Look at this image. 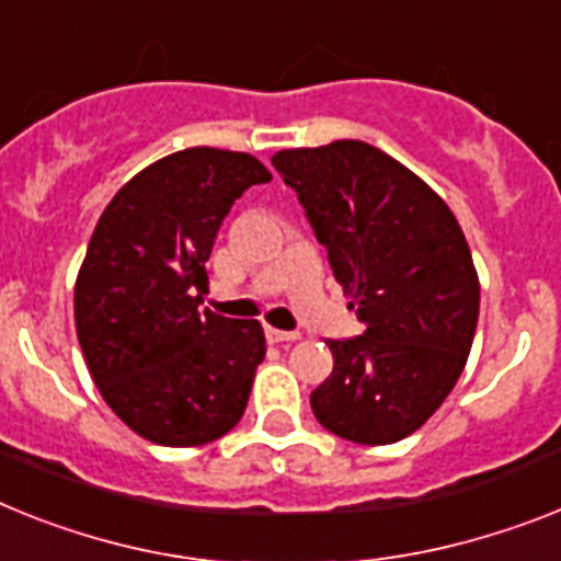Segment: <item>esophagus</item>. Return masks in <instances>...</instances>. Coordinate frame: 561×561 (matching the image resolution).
I'll use <instances>...</instances> for the list:
<instances>
[{"label": "esophagus", "instance_id": "34e87169", "mask_svg": "<svg viewBox=\"0 0 561 561\" xmlns=\"http://www.w3.org/2000/svg\"><path fill=\"white\" fill-rule=\"evenodd\" d=\"M265 336L271 339V342H296V339H302V333H296V331H279V328H271V324H267V328H265Z\"/></svg>", "mask_w": 561, "mask_h": 561}]
</instances>
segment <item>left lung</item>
Wrapping results in <instances>:
<instances>
[{"label":"left lung","instance_id":"1","mask_svg":"<svg viewBox=\"0 0 561 561\" xmlns=\"http://www.w3.org/2000/svg\"><path fill=\"white\" fill-rule=\"evenodd\" d=\"M271 162L365 324L362 336L328 342L333 374L310 393L313 416L359 445L404 439L448 399L473 345L468 239L439 193L368 142L279 150Z\"/></svg>","mask_w":561,"mask_h":561}]
</instances>
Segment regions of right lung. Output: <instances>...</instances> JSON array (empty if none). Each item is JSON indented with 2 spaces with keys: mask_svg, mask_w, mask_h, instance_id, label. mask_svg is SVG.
<instances>
[{
  "mask_svg": "<svg viewBox=\"0 0 561 561\" xmlns=\"http://www.w3.org/2000/svg\"><path fill=\"white\" fill-rule=\"evenodd\" d=\"M271 173L251 153L176 150L99 216L73 290L77 336L102 399L148 442L208 445L248 408L265 331L199 305L219 225Z\"/></svg>",
  "mask_w": 561,
  "mask_h": 561,
  "instance_id": "add662e5",
  "label": "right lung"
}]
</instances>
